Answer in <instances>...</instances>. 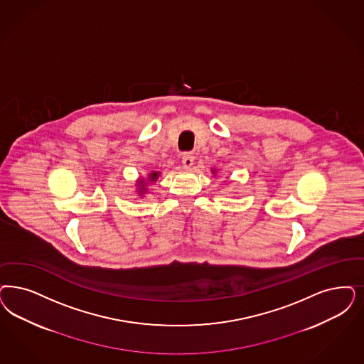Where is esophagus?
<instances>
[{
	"instance_id": "34e87169",
	"label": "esophagus",
	"mask_w": 364,
	"mask_h": 364,
	"mask_svg": "<svg viewBox=\"0 0 364 364\" xmlns=\"http://www.w3.org/2000/svg\"><path fill=\"white\" fill-rule=\"evenodd\" d=\"M193 160H195V157L191 153H186L183 156V165H184V168H191L193 165Z\"/></svg>"
}]
</instances>
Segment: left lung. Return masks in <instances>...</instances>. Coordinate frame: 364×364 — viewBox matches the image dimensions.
Segmentation results:
<instances>
[{"label": "left lung", "instance_id": "obj_1", "mask_svg": "<svg viewBox=\"0 0 364 364\" xmlns=\"http://www.w3.org/2000/svg\"><path fill=\"white\" fill-rule=\"evenodd\" d=\"M211 172H213V176L216 175V169H215V168H213V171H211Z\"/></svg>", "mask_w": 364, "mask_h": 364}]
</instances>
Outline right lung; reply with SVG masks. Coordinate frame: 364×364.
Masks as SVG:
<instances>
[{
    "mask_svg": "<svg viewBox=\"0 0 364 364\" xmlns=\"http://www.w3.org/2000/svg\"><path fill=\"white\" fill-rule=\"evenodd\" d=\"M161 172H157V171H151L149 175L146 176V178L141 177L136 181V191H137L138 196L139 198H144L145 193L148 192V184L151 183H156L157 178L160 177Z\"/></svg>",
    "mask_w": 364,
    "mask_h": 364,
    "instance_id": "right-lung-1",
    "label": "right lung"
}]
</instances>
